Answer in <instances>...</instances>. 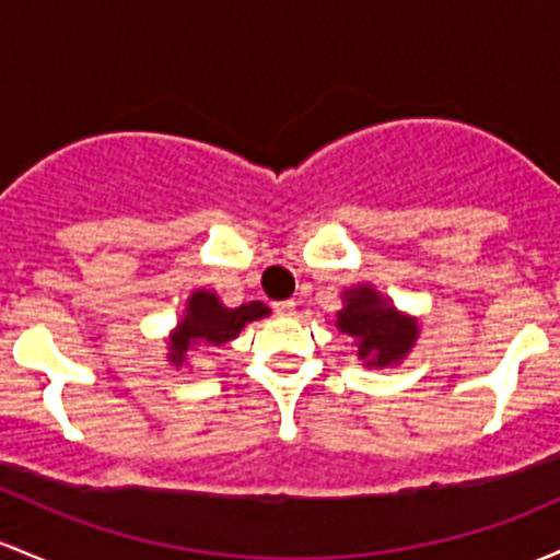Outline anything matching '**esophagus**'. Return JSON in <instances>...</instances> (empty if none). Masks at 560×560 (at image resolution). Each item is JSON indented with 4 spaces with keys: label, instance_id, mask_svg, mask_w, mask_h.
I'll return each instance as SVG.
<instances>
[{
    "label": "esophagus",
    "instance_id": "obj_1",
    "mask_svg": "<svg viewBox=\"0 0 560 560\" xmlns=\"http://www.w3.org/2000/svg\"><path fill=\"white\" fill-rule=\"evenodd\" d=\"M276 316H294V300H281V303H273Z\"/></svg>",
    "mask_w": 560,
    "mask_h": 560
}]
</instances>
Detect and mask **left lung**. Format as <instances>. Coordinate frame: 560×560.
<instances>
[{
	"label": "left lung",
	"instance_id": "obj_1",
	"mask_svg": "<svg viewBox=\"0 0 560 560\" xmlns=\"http://www.w3.org/2000/svg\"><path fill=\"white\" fill-rule=\"evenodd\" d=\"M342 303L346 308L337 313V329L353 337L364 366L383 370V366L398 364L420 335L417 318L396 311V305L374 292L370 284L346 290Z\"/></svg>",
	"mask_w": 560,
	"mask_h": 560
}]
</instances>
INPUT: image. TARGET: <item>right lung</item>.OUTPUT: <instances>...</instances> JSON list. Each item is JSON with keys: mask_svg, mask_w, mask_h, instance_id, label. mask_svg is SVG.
I'll return each mask as SVG.
<instances>
[{"mask_svg": "<svg viewBox=\"0 0 560 560\" xmlns=\"http://www.w3.org/2000/svg\"><path fill=\"white\" fill-rule=\"evenodd\" d=\"M268 313V305L257 303V300L238 305V308H225L214 292L196 290L188 298L186 316L177 322L175 331H172L167 359L175 366H183L188 350H194L196 346H223V342L233 340L249 322H257Z\"/></svg>", "mask_w": 560, "mask_h": 560, "instance_id": "add662e5", "label": "right lung"}]
</instances>
